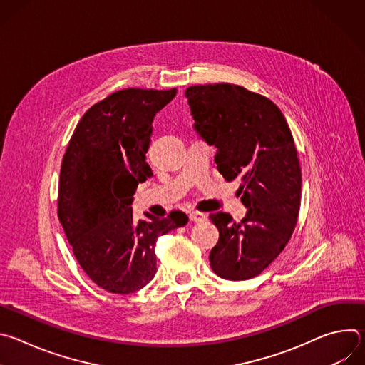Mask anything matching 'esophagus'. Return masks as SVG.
<instances>
[{
  "mask_svg": "<svg viewBox=\"0 0 365 365\" xmlns=\"http://www.w3.org/2000/svg\"><path fill=\"white\" fill-rule=\"evenodd\" d=\"M206 214H202V212H189V220L192 222H203L206 221Z\"/></svg>",
  "mask_w": 365,
  "mask_h": 365,
  "instance_id": "obj_1",
  "label": "esophagus"
}]
</instances>
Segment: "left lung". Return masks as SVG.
<instances>
[{
    "label": "left lung",
    "instance_id": "1",
    "mask_svg": "<svg viewBox=\"0 0 365 365\" xmlns=\"http://www.w3.org/2000/svg\"><path fill=\"white\" fill-rule=\"evenodd\" d=\"M196 133L217 147L227 182L238 179L245 217L211 214L220 240L211 250L215 274L247 280L284 250L297 222L302 172L293 135L279 107L240 85H193L185 92Z\"/></svg>",
    "mask_w": 365,
    "mask_h": 365
}]
</instances>
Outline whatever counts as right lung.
Here are the masks:
<instances>
[{
    "label": "right lung",
    "mask_w": 365,
    "mask_h": 365,
    "mask_svg": "<svg viewBox=\"0 0 365 365\" xmlns=\"http://www.w3.org/2000/svg\"><path fill=\"white\" fill-rule=\"evenodd\" d=\"M178 89L128 88L92 106L63 155L58 217L86 276L110 293L130 294L154 277L155 241L187 224L186 214L133 218V195L153 176L145 153L153 120Z\"/></svg>",
    "instance_id": "obj_1"
}]
</instances>
